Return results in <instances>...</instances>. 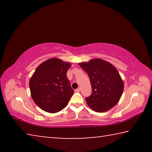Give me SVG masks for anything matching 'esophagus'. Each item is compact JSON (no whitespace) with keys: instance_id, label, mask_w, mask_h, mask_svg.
Segmentation results:
<instances>
[{"instance_id":"esophagus-1","label":"esophagus","mask_w":152,"mask_h":152,"mask_svg":"<svg viewBox=\"0 0 152 152\" xmlns=\"http://www.w3.org/2000/svg\"><path fill=\"white\" fill-rule=\"evenodd\" d=\"M80 91V88H77V89H76V92H79Z\"/></svg>"}]
</instances>
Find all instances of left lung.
<instances>
[{
  "label": "left lung",
  "mask_w": 152,
  "mask_h": 152,
  "mask_svg": "<svg viewBox=\"0 0 152 152\" xmlns=\"http://www.w3.org/2000/svg\"><path fill=\"white\" fill-rule=\"evenodd\" d=\"M88 74L92 94L86 98L88 106L98 113L105 112L117 104L123 91V81L111 64L101 59L79 63Z\"/></svg>",
  "instance_id": "obj_1"
}]
</instances>
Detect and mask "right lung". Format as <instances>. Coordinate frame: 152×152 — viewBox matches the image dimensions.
<instances>
[{"label": "right lung", "mask_w": 152, "mask_h": 152, "mask_svg": "<svg viewBox=\"0 0 152 152\" xmlns=\"http://www.w3.org/2000/svg\"><path fill=\"white\" fill-rule=\"evenodd\" d=\"M71 64L51 58L37 67L30 79L31 95L40 109L50 113H58L68 104L74 91L66 72Z\"/></svg>", "instance_id": "add662e5"}]
</instances>
